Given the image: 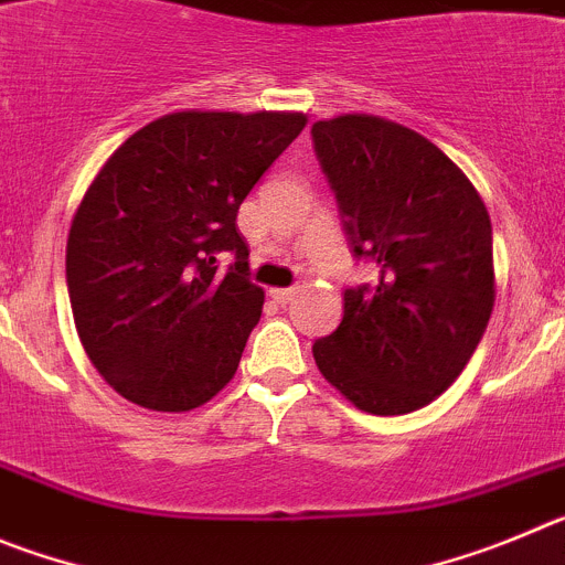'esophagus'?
I'll list each match as a JSON object with an SVG mask.
<instances>
[{
  "label": "esophagus",
  "mask_w": 565,
  "mask_h": 565,
  "mask_svg": "<svg viewBox=\"0 0 565 565\" xmlns=\"http://www.w3.org/2000/svg\"><path fill=\"white\" fill-rule=\"evenodd\" d=\"M295 295H298V289L295 287H284V289H270V298L276 303H281V307H287V303L295 301Z\"/></svg>",
  "instance_id": "obj_1"
}]
</instances>
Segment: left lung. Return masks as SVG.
Returning a JSON list of instances; mask_svg holds the SVG:
<instances>
[{"label":"left lung","instance_id":"left-lung-1","mask_svg":"<svg viewBox=\"0 0 565 565\" xmlns=\"http://www.w3.org/2000/svg\"><path fill=\"white\" fill-rule=\"evenodd\" d=\"M345 236L377 284L343 292L315 340L320 374L365 414H411L465 371L495 303L492 225L479 191L430 140L374 115L312 126Z\"/></svg>","mask_w":565,"mask_h":565}]
</instances>
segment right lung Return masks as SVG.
<instances>
[{"mask_svg":"<svg viewBox=\"0 0 565 565\" xmlns=\"http://www.w3.org/2000/svg\"><path fill=\"white\" fill-rule=\"evenodd\" d=\"M303 126L301 111L162 115L86 188L70 303L86 354L129 403L191 411L233 380L264 303L236 213ZM220 252L237 256L227 274Z\"/></svg>","mask_w":565,"mask_h":565,"instance_id":"obj_1","label":"right lung"}]
</instances>
